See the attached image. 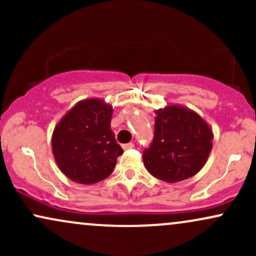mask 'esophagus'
Instances as JSON below:
<instances>
[{
    "label": "esophagus",
    "instance_id": "34e87169",
    "mask_svg": "<svg viewBox=\"0 0 256 256\" xmlns=\"http://www.w3.org/2000/svg\"><path fill=\"white\" fill-rule=\"evenodd\" d=\"M122 148H124L125 150H128V149H134V143H128V144H122Z\"/></svg>",
    "mask_w": 256,
    "mask_h": 256
}]
</instances>
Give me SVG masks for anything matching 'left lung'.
<instances>
[{
	"label": "left lung",
	"instance_id": "left-lung-1",
	"mask_svg": "<svg viewBox=\"0 0 256 256\" xmlns=\"http://www.w3.org/2000/svg\"><path fill=\"white\" fill-rule=\"evenodd\" d=\"M155 114L154 140L143 152L146 168L167 183L195 176L213 148L210 126L195 110L180 104H167Z\"/></svg>",
	"mask_w": 256,
	"mask_h": 256
}]
</instances>
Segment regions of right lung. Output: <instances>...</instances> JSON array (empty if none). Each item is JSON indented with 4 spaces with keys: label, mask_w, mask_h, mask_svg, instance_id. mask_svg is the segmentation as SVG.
<instances>
[{
    "label": "right lung",
    "mask_w": 256,
    "mask_h": 256,
    "mask_svg": "<svg viewBox=\"0 0 256 256\" xmlns=\"http://www.w3.org/2000/svg\"><path fill=\"white\" fill-rule=\"evenodd\" d=\"M113 107L101 98L76 104L55 125L52 149L60 171L79 184H95L113 172L122 149L110 128Z\"/></svg>",
    "instance_id": "right-lung-1"
}]
</instances>
